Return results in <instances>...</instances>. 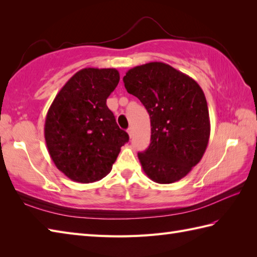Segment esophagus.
I'll return each instance as SVG.
<instances>
[{"label": "esophagus", "mask_w": 257, "mask_h": 257, "mask_svg": "<svg viewBox=\"0 0 257 257\" xmlns=\"http://www.w3.org/2000/svg\"><path fill=\"white\" fill-rule=\"evenodd\" d=\"M128 135H129V137H130V138H132L133 136H134V130H133V128H132V127H130V128L128 129Z\"/></svg>", "instance_id": "esophagus-1"}]
</instances>
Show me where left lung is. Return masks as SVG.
Listing matches in <instances>:
<instances>
[{
    "label": "left lung",
    "instance_id": "8db88e82",
    "mask_svg": "<svg viewBox=\"0 0 257 257\" xmlns=\"http://www.w3.org/2000/svg\"><path fill=\"white\" fill-rule=\"evenodd\" d=\"M123 83L150 116L151 143L138 152L145 173L157 183L179 181L200 162L209 143L203 90L190 76L161 62L129 69Z\"/></svg>",
    "mask_w": 257,
    "mask_h": 257
}]
</instances>
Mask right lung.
Returning <instances> with one entry per match:
<instances>
[{"instance_id":"1","label":"right lung","mask_w":257,"mask_h":257,"mask_svg":"<svg viewBox=\"0 0 257 257\" xmlns=\"http://www.w3.org/2000/svg\"><path fill=\"white\" fill-rule=\"evenodd\" d=\"M114 68H83L48 109L44 136L53 162L75 182L90 183L110 172L129 136L118 127L107 98L119 83Z\"/></svg>"}]
</instances>
